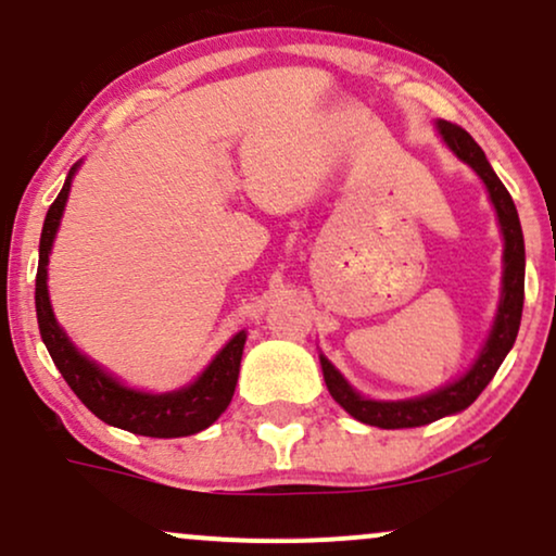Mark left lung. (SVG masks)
<instances>
[{
	"label": "left lung",
	"instance_id": "left-lung-1",
	"mask_svg": "<svg viewBox=\"0 0 556 556\" xmlns=\"http://www.w3.org/2000/svg\"><path fill=\"white\" fill-rule=\"evenodd\" d=\"M437 127L439 132H442L444 143L450 146L465 164H470V167L476 169V175L486 182L491 203H494L496 216H500V227L504 235V277L500 314H496L486 348L481 350L473 368L465 376H460L457 381H452V384L439 389V392H431L418 400L376 402L361 397V394L342 379L340 371L321 355L324 381H327L331 397L340 402L350 416L358 418L361 424L379 426V429H413V426L433 424V420L465 410V407L486 389L489 381L494 379L496 368H500L502 361L507 358L509 348L515 344V337H518L520 329L522 298H526V245H522L518 208H515L513 195L507 193V188H504L500 177H496V172L491 169L481 146H478L460 125L439 119Z\"/></svg>",
	"mask_w": 556,
	"mask_h": 556
}]
</instances>
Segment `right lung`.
<instances>
[{
    "label": "right lung",
    "instance_id": "1",
    "mask_svg": "<svg viewBox=\"0 0 556 556\" xmlns=\"http://www.w3.org/2000/svg\"><path fill=\"white\" fill-rule=\"evenodd\" d=\"M75 164L70 169L65 185H62L60 195L49 206L47 219H43L41 229V245H38V271H36V316L38 329H41V340L47 344L49 355H52L54 366L65 376V381L78 394V400L96 418L104 424L117 426V429L140 433V437H156V439H172V437H190L214 424L222 413L227 410L229 400L235 394V384H238L240 374V358H242V344H245V331L229 340L222 353L212 361L198 381L190 387L180 389V392L167 394H146L127 389L112 379L110 374L101 371L93 361L80 355L67 340L65 331L60 329L56 318L49 305V290H47V264L49 251L60 227L62 212H65L70 182H73Z\"/></svg>",
    "mask_w": 556,
    "mask_h": 556
}]
</instances>
